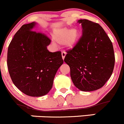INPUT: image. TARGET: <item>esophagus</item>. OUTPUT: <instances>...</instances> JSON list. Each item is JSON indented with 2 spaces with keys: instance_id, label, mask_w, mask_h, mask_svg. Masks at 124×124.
Segmentation results:
<instances>
[{
  "instance_id": "obj_1",
  "label": "esophagus",
  "mask_w": 124,
  "mask_h": 124,
  "mask_svg": "<svg viewBox=\"0 0 124 124\" xmlns=\"http://www.w3.org/2000/svg\"><path fill=\"white\" fill-rule=\"evenodd\" d=\"M66 53L65 52H62V59H64V58H65V56H66Z\"/></svg>"
}]
</instances>
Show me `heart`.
I'll return each instance as SVG.
<instances>
[{
    "mask_svg": "<svg viewBox=\"0 0 124 124\" xmlns=\"http://www.w3.org/2000/svg\"><path fill=\"white\" fill-rule=\"evenodd\" d=\"M54 39L58 43H63L67 49L74 47L79 39V32L77 29L63 28L57 29L54 32Z\"/></svg>",
    "mask_w": 124,
    "mask_h": 124,
    "instance_id": "b5f03b06",
    "label": "heart"
}]
</instances>
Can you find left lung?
<instances>
[{
  "label": "left lung",
  "instance_id": "1",
  "mask_svg": "<svg viewBox=\"0 0 124 124\" xmlns=\"http://www.w3.org/2000/svg\"><path fill=\"white\" fill-rule=\"evenodd\" d=\"M77 23L81 24L83 35L72 49L66 51L64 61L69 66L76 87L84 92L93 91L104 86L112 74L113 47L98 23L87 19Z\"/></svg>",
  "mask_w": 124,
  "mask_h": 124
}]
</instances>
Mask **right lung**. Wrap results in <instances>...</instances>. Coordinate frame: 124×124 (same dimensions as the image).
<instances>
[{
	"mask_svg": "<svg viewBox=\"0 0 124 124\" xmlns=\"http://www.w3.org/2000/svg\"><path fill=\"white\" fill-rule=\"evenodd\" d=\"M36 23L23 24L8 46L7 66L12 81L25 95L41 96L53 85L54 79L63 63L62 52H51V40L32 31Z\"/></svg>",
	"mask_w": 124,
	"mask_h": 124,
	"instance_id": "right-lung-1",
	"label": "right lung"
}]
</instances>
